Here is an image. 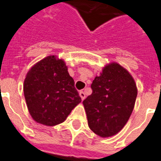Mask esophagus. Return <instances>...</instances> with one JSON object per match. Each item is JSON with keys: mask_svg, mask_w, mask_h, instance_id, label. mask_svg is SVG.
Here are the masks:
<instances>
[{"mask_svg": "<svg viewBox=\"0 0 161 161\" xmlns=\"http://www.w3.org/2000/svg\"><path fill=\"white\" fill-rule=\"evenodd\" d=\"M79 96L81 97V99H82V100H83L86 98V95H85V93L82 91H80L79 92Z\"/></svg>", "mask_w": 161, "mask_h": 161, "instance_id": "1", "label": "esophagus"}]
</instances>
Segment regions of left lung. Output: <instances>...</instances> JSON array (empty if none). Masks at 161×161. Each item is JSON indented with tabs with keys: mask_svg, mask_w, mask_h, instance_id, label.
Segmentation results:
<instances>
[{
	"mask_svg": "<svg viewBox=\"0 0 161 161\" xmlns=\"http://www.w3.org/2000/svg\"><path fill=\"white\" fill-rule=\"evenodd\" d=\"M91 87L92 95L82 102L89 128L102 138L117 135L135 107L138 94L135 79L124 67L112 62L95 78Z\"/></svg>",
	"mask_w": 161,
	"mask_h": 161,
	"instance_id": "8db88e82",
	"label": "left lung"
}]
</instances>
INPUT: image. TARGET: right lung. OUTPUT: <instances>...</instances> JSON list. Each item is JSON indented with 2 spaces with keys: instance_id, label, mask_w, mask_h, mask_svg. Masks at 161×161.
<instances>
[{
  "instance_id": "add662e5",
  "label": "right lung",
  "mask_w": 161,
  "mask_h": 161,
  "mask_svg": "<svg viewBox=\"0 0 161 161\" xmlns=\"http://www.w3.org/2000/svg\"><path fill=\"white\" fill-rule=\"evenodd\" d=\"M23 92L33 120L47 126L65 121L81 102L65 61L54 55L47 56L29 69Z\"/></svg>"
}]
</instances>
